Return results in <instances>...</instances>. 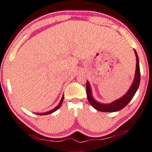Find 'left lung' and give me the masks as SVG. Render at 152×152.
<instances>
[{"mask_svg": "<svg viewBox=\"0 0 152 152\" xmlns=\"http://www.w3.org/2000/svg\"><path fill=\"white\" fill-rule=\"evenodd\" d=\"M135 54H136V74H135L134 81H133L132 86L128 90V91L126 93L123 97L121 99H118V100L113 102L111 104H101V103L97 102L94 99V98L91 96V88H90L89 84L88 81H86V96H87V99L89 100V103L93 107L95 108L96 110H99L101 112H116L119 111L124 108L130 101L133 99V96L136 94V91H137L138 86H139L140 80H141V73H140V67H139V61H138V55L135 50Z\"/></svg>", "mask_w": 152, "mask_h": 152, "instance_id": "8db88e82", "label": "left lung"}]
</instances>
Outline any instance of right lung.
Returning a JSON list of instances; mask_svg holds the SVG:
<instances>
[{"mask_svg":"<svg viewBox=\"0 0 152 152\" xmlns=\"http://www.w3.org/2000/svg\"><path fill=\"white\" fill-rule=\"evenodd\" d=\"M63 97H64V96H63L62 99H61V102H60L59 104H58V105L57 107H56V108H54V109H53V110H50V111L48 112V113H41V114H39V115H48V114H50V113H53V112H55V111H56V110H57L58 109V108H60V107H61V105H62V102H63Z\"/></svg>","mask_w":152,"mask_h":152,"instance_id":"add662e5","label":"right lung"}]
</instances>
